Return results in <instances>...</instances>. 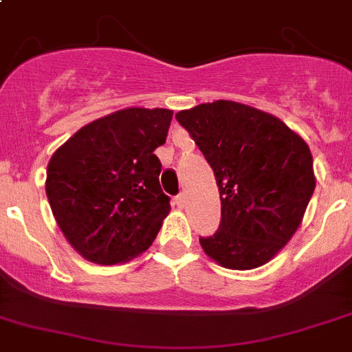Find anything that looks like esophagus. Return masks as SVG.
<instances>
[{"label": "esophagus", "instance_id": "obj_1", "mask_svg": "<svg viewBox=\"0 0 352 352\" xmlns=\"http://www.w3.org/2000/svg\"><path fill=\"white\" fill-rule=\"evenodd\" d=\"M174 201H176V205H178L179 208H185V205H187V197H185V194H179Z\"/></svg>", "mask_w": 352, "mask_h": 352}]
</instances>
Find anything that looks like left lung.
I'll use <instances>...</instances> for the list:
<instances>
[{"instance_id":"left-lung-1","label":"left lung","mask_w":352,"mask_h":352,"mask_svg":"<svg viewBox=\"0 0 352 352\" xmlns=\"http://www.w3.org/2000/svg\"><path fill=\"white\" fill-rule=\"evenodd\" d=\"M216 176L221 225L203 252L228 270L259 268L287 245L315 190L313 156L280 118L232 100L176 113Z\"/></svg>"}]
</instances>
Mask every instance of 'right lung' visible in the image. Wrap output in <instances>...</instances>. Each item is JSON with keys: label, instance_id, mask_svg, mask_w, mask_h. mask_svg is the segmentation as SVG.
<instances>
[{"label": "right lung", "instance_id": "add662e5", "mask_svg": "<svg viewBox=\"0 0 352 352\" xmlns=\"http://www.w3.org/2000/svg\"><path fill=\"white\" fill-rule=\"evenodd\" d=\"M173 111L126 107L89 122L52 155L46 196L66 241L95 264L127 263L149 248L170 212L160 187Z\"/></svg>", "mask_w": 352, "mask_h": 352}]
</instances>
